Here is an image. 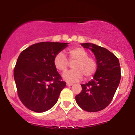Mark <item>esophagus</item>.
<instances>
[{
  "label": "esophagus",
  "mask_w": 135,
  "mask_h": 135,
  "mask_svg": "<svg viewBox=\"0 0 135 135\" xmlns=\"http://www.w3.org/2000/svg\"><path fill=\"white\" fill-rule=\"evenodd\" d=\"M66 86H68V87H70V86H72V85H73V84H72V83H67L66 84Z\"/></svg>",
  "instance_id": "obj_1"
}]
</instances>
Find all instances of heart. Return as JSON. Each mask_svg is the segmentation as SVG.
Masks as SVG:
<instances>
[{
  "instance_id": "1",
  "label": "heart",
  "mask_w": 135,
  "mask_h": 135,
  "mask_svg": "<svg viewBox=\"0 0 135 135\" xmlns=\"http://www.w3.org/2000/svg\"><path fill=\"white\" fill-rule=\"evenodd\" d=\"M70 62L72 63V70L66 71L62 74L63 80L69 83L80 80L84 76L85 79H90L94 75L97 69V63L85 49L76 47L68 50ZM53 64L56 69L63 72L69 66V61L63 52L56 54L54 58Z\"/></svg>"
}]
</instances>
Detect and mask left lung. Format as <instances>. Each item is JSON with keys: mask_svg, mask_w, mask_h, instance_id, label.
<instances>
[{"mask_svg": "<svg viewBox=\"0 0 135 135\" xmlns=\"http://www.w3.org/2000/svg\"><path fill=\"white\" fill-rule=\"evenodd\" d=\"M81 45L93 52L97 69L92 80L81 84L82 91L75 97V101L87 112H98L110 104L118 88L121 77L120 64L118 58L104 47L91 43Z\"/></svg>", "mask_w": 135, "mask_h": 135, "instance_id": "obj_1", "label": "left lung"}]
</instances>
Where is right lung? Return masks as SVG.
<instances>
[{"instance_id":"right-lung-1","label":"right lung","mask_w":135,"mask_h":135,"mask_svg":"<svg viewBox=\"0 0 135 135\" xmlns=\"http://www.w3.org/2000/svg\"><path fill=\"white\" fill-rule=\"evenodd\" d=\"M69 43L42 42L20 53L14 69V79L20 100L35 112H44L56 103L66 83L53 64L56 54Z\"/></svg>"}]
</instances>
